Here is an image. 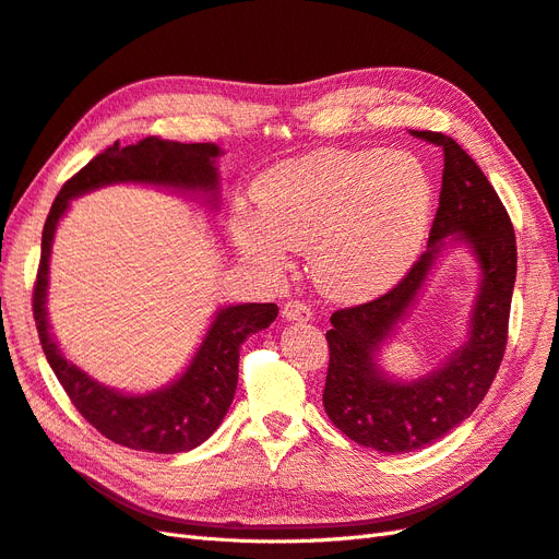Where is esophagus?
Wrapping results in <instances>:
<instances>
[{
    "label": "esophagus",
    "instance_id": "1",
    "mask_svg": "<svg viewBox=\"0 0 559 559\" xmlns=\"http://www.w3.org/2000/svg\"><path fill=\"white\" fill-rule=\"evenodd\" d=\"M281 313L285 321H293V323H309L313 318V311L307 305H301V301H295V299L285 301Z\"/></svg>",
    "mask_w": 559,
    "mask_h": 559
}]
</instances>
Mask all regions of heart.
I'll return each mask as SVG.
<instances>
[{
	"mask_svg": "<svg viewBox=\"0 0 559 559\" xmlns=\"http://www.w3.org/2000/svg\"><path fill=\"white\" fill-rule=\"evenodd\" d=\"M258 213L236 205L238 252L266 271L307 252L316 288L344 305L391 290L417 262L433 217V180L417 156L316 150L254 182Z\"/></svg>",
	"mask_w": 559,
	"mask_h": 559,
	"instance_id": "b5f03b06",
	"label": "heart"
}]
</instances>
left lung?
Instances as JSON below:
<instances>
[{
    "mask_svg": "<svg viewBox=\"0 0 559 559\" xmlns=\"http://www.w3.org/2000/svg\"><path fill=\"white\" fill-rule=\"evenodd\" d=\"M414 135L433 142L444 154L440 205L428 234V250L386 295L334 311L332 330L325 334L328 417L346 438L384 454L426 448L483 403L503 360L518 274L513 225L480 166L450 135L433 131ZM448 242L466 245L481 269L469 334L436 371L409 382L395 380L380 370L378 350L416 304Z\"/></svg>",
    "mask_w": 559,
    "mask_h": 559,
    "instance_id": "left-lung-1",
    "label": "left lung"
}]
</instances>
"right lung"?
<instances>
[{
  "instance_id": "add662e5",
  "label": "right lung",
  "mask_w": 559,
  "mask_h": 559,
  "mask_svg": "<svg viewBox=\"0 0 559 559\" xmlns=\"http://www.w3.org/2000/svg\"><path fill=\"white\" fill-rule=\"evenodd\" d=\"M213 142H173L145 138L135 145L119 142L88 162L74 178L62 185L41 231V262L35 283V323L46 360L70 395L79 414L111 442L123 448L178 454L209 440L231 407L238 381V348L250 334L276 321V305H229L213 316L203 342L191 356L185 372L170 384L147 393H123L95 381L76 368L51 334L46 297H49V262L58 222L70 201L107 185H150L201 197L211 211L219 205L217 156Z\"/></svg>"
}]
</instances>
